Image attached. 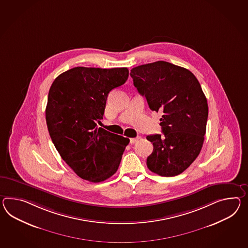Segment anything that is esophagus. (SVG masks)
<instances>
[{"label":"esophagus","instance_id":"esophagus-1","mask_svg":"<svg viewBox=\"0 0 248 248\" xmlns=\"http://www.w3.org/2000/svg\"><path fill=\"white\" fill-rule=\"evenodd\" d=\"M140 139V137H135V138H131L130 139V143L131 144H133V143H135L136 141H138Z\"/></svg>","mask_w":248,"mask_h":248}]
</instances>
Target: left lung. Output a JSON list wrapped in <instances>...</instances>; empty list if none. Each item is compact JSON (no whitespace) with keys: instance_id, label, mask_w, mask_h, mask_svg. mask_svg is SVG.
I'll list each match as a JSON object with an SVG mask.
<instances>
[{"instance_id":"obj_1","label":"left lung","mask_w":248,"mask_h":248,"mask_svg":"<svg viewBox=\"0 0 248 248\" xmlns=\"http://www.w3.org/2000/svg\"><path fill=\"white\" fill-rule=\"evenodd\" d=\"M130 75L150 108L163 114V135L147 136L153 144L148 169L162 176L181 174L198 157L206 133L208 104L198 79L164 61L134 67Z\"/></svg>"}]
</instances>
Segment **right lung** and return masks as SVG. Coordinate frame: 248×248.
Instances as JSON below:
<instances>
[{"instance_id": "add662e5", "label": "right lung", "mask_w": 248, "mask_h": 248, "mask_svg": "<svg viewBox=\"0 0 248 248\" xmlns=\"http://www.w3.org/2000/svg\"><path fill=\"white\" fill-rule=\"evenodd\" d=\"M129 76L127 68L75 67L60 74L49 90L46 120L49 134L65 163L87 181L115 174L130 140L108 132L102 119L109 92Z\"/></svg>"}]
</instances>
